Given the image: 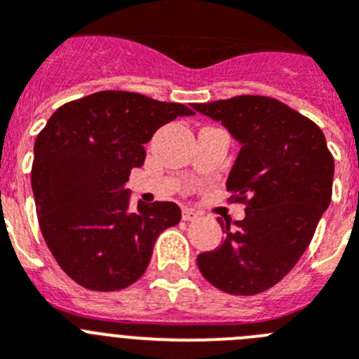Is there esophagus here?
Listing matches in <instances>:
<instances>
[{"label":"esophagus","instance_id":"esophagus-1","mask_svg":"<svg viewBox=\"0 0 359 359\" xmlns=\"http://www.w3.org/2000/svg\"><path fill=\"white\" fill-rule=\"evenodd\" d=\"M183 219L185 221H194V219H198V212H194L192 208H183Z\"/></svg>","mask_w":359,"mask_h":359}]
</instances>
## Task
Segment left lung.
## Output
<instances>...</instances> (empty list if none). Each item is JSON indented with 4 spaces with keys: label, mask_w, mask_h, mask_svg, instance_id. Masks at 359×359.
Masks as SVG:
<instances>
[{
    "label": "left lung",
    "mask_w": 359,
    "mask_h": 359,
    "mask_svg": "<svg viewBox=\"0 0 359 359\" xmlns=\"http://www.w3.org/2000/svg\"><path fill=\"white\" fill-rule=\"evenodd\" d=\"M241 145L226 189L246 201L241 221L198 255L199 271L230 294H257L290 273L329 208L334 160L322 129L286 104L259 95L194 104Z\"/></svg>",
    "instance_id": "8db88e82"
}]
</instances>
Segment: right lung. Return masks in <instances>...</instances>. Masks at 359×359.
I'll return each instance as SVG.
<instances>
[{"label":"right lung","mask_w":359,"mask_h":359,"mask_svg":"<svg viewBox=\"0 0 359 359\" xmlns=\"http://www.w3.org/2000/svg\"><path fill=\"white\" fill-rule=\"evenodd\" d=\"M183 104L140 93L98 91L65 104L34 144L32 190L50 252L68 277L93 291L128 287L144 275L165 228L182 219L176 203L129 208L131 169L144 165L152 135Z\"/></svg>","instance_id":"obj_1"}]
</instances>
